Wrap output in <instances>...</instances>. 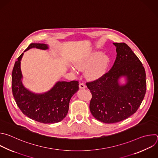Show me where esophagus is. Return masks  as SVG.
Returning a JSON list of instances; mask_svg holds the SVG:
<instances>
[{
  "label": "esophagus",
  "instance_id": "esophagus-1",
  "mask_svg": "<svg viewBox=\"0 0 158 158\" xmlns=\"http://www.w3.org/2000/svg\"><path fill=\"white\" fill-rule=\"evenodd\" d=\"M79 87H80V88L84 89V88H86V85H85V84L84 83H80V85H79Z\"/></svg>",
  "mask_w": 158,
  "mask_h": 158
}]
</instances>
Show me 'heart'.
Wrapping results in <instances>:
<instances>
[{"label": "heart", "instance_id": "1", "mask_svg": "<svg viewBox=\"0 0 158 158\" xmlns=\"http://www.w3.org/2000/svg\"><path fill=\"white\" fill-rule=\"evenodd\" d=\"M110 64V58L100 52H94L77 62L76 67L80 70H86L88 75L92 79L102 76L106 71Z\"/></svg>", "mask_w": 158, "mask_h": 158}]
</instances>
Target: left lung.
Returning <instances> with one entry per match:
<instances>
[{
  "instance_id": "obj_1",
  "label": "left lung",
  "mask_w": 158,
  "mask_h": 158,
  "mask_svg": "<svg viewBox=\"0 0 158 158\" xmlns=\"http://www.w3.org/2000/svg\"><path fill=\"white\" fill-rule=\"evenodd\" d=\"M117 56L111 69L98 79L86 82L91 93L89 110L105 123H114L136 112L146 91V72L142 63L125 43H113ZM127 77V83L119 85L118 78Z\"/></svg>"
}]
</instances>
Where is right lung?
Returning a JSON list of instances; mask_svg holds the SVG:
<instances>
[{
  "mask_svg": "<svg viewBox=\"0 0 158 158\" xmlns=\"http://www.w3.org/2000/svg\"><path fill=\"white\" fill-rule=\"evenodd\" d=\"M31 48H48L44 44H31L24 51ZM22 53L15 63L12 75V90L17 105L23 114L36 121L49 124L64 119L69 111L72 97L78 90V81H58L49 91L35 94L23 87L21 78L20 61Z\"/></svg>",
  "mask_w": 158,
  "mask_h": 158,
  "instance_id": "1",
  "label": "right lung"
}]
</instances>
